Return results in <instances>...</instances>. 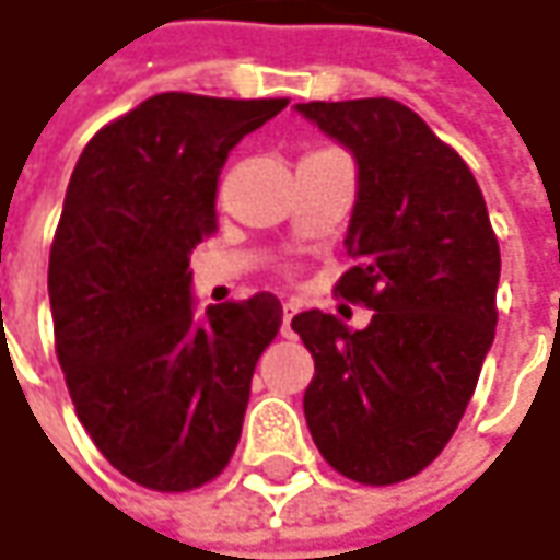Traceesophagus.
<instances>
[{"label": "esophagus", "mask_w": 560, "mask_h": 560, "mask_svg": "<svg viewBox=\"0 0 560 560\" xmlns=\"http://www.w3.org/2000/svg\"><path fill=\"white\" fill-rule=\"evenodd\" d=\"M296 310H300V306H296L293 300H290V303H283V335L290 331V322H293V315H296Z\"/></svg>", "instance_id": "obj_1"}]
</instances>
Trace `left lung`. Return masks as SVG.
<instances>
[{
  "mask_svg": "<svg viewBox=\"0 0 560 560\" xmlns=\"http://www.w3.org/2000/svg\"><path fill=\"white\" fill-rule=\"evenodd\" d=\"M296 112L358 164L354 267L335 290L374 310L361 331L293 315L315 361L306 425L338 474L399 483L442 455L474 396L497 331L500 245L474 174L412 108L381 96Z\"/></svg>",
  "mask_w": 560,
  "mask_h": 560,
  "instance_id": "1",
  "label": "left lung"
}]
</instances>
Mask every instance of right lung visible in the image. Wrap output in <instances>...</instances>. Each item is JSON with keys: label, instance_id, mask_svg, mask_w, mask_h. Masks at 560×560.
<instances>
[{"label": "right lung", "instance_id": "obj_1", "mask_svg": "<svg viewBox=\"0 0 560 560\" xmlns=\"http://www.w3.org/2000/svg\"><path fill=\"white\" fill-rule=\"evenodd\" d=\"M283 108L161 93L96 131L70 176L47 267L57 361L96 448L148 490L225 470L254 364L280 331L273 293L199 318L189 254L215 232L232 148Z\"/></svg>", "mask_w": 560, "mask_h": 560}]
</instances>
